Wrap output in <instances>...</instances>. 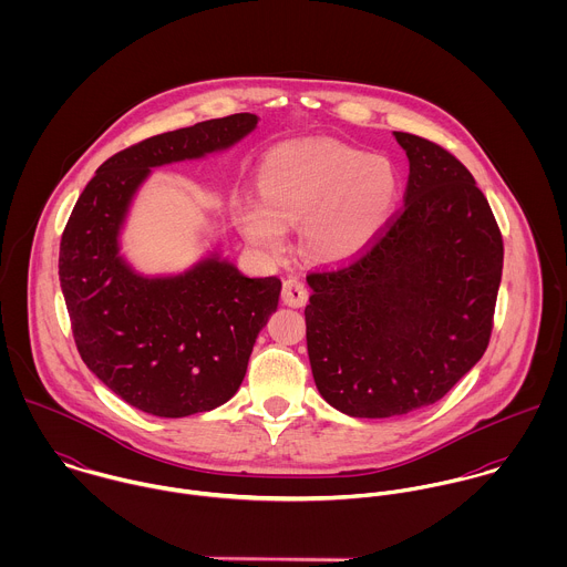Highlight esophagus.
Returning a JSON list of instances; mask_svg holds the SVG:
<instances>
[{"label": "esophagus", "instance_id": "esophagus-1", "mask_svg": "<svg viewBox=\"0 0 567 567\" xmlns=\"http://www.w3.org/2000/svg\"><path fill=\"white\" fill-rule=\"evenodd\" d=\"M281 299L286 306H292V308H303L308 303V288L303 284L301 277L292 275L284 281V288H281Z\"/></svg>", "mask_w": 567, "mask_h": 567}]
</instances>
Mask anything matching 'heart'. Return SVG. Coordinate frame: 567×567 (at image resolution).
Returning a JSON list of instances; mask_svg holds the SVG:
<instances>
[{"instance_id": "1", "label": "heart", "mask_w": 567, "mask_h": 567, "mask_svg": "<svg viewBox=\"0 0 567 567\" xmlns=\"http://www.w3.org/2000/svg\"><path fill=\"white\" fill-rule=\"evenodd\" d=\"M261 205L244 212L246 236L277 250L286 229L303 225L308 250L327 261L358 255L398 198L393 165L327 137L277 146L259 167Z\"/></svg>"}]
</instances>
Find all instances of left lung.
I'll return each instance as SVG.
<instances>
[{"label":"left lung","instance_id":"8db88e82","mask_svg":"<svg viewBox=\"0 0 567 567\" xmlns=\"http://www.w3.org/2000/svg\"><path fill=\"white\" fill-rule=\"evenodd\" d=\"M395 140L410 162L404 205L358 255L308 275L317 389L364 419L439 402L483 358L504 261L472 172L430 140Z\"/></svg>","mask_w":567,"mask_h":567}]
</instances>
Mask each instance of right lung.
I'll return each mask as SVG.
<instances>
[{"mask_svg":"<svg viewBox=\"0 0 567 567\" xmlns=\"http://www.w3.org/2000/svg\"><path fill=\"white\" fill-rule=\"evenodd\" d=\"M257 124L236 113L133 144L95 169L65 225L59 279L82 362L126 404L187 416L229 402L243 384L281 281L209 257L167 279L135 275L117 255L128 203L151 167L229 148Z\"/></svg>","mask_w":567,"mask_h":567,"instance_id":"obj_1","label":"right lung"}]
</instances>
